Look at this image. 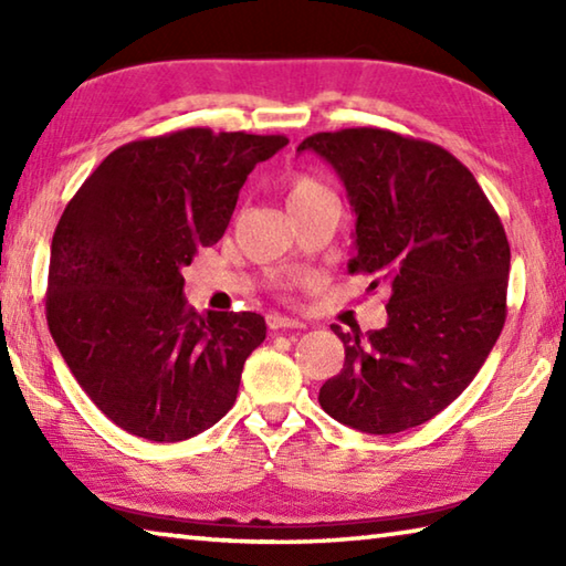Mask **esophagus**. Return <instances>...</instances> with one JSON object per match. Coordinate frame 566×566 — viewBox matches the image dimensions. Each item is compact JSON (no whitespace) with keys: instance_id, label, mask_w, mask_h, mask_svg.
I'll use <instances>...</instances> for the list:
<instances>
[{"instance_id":"1","label":"esophagus","mask_w":566,"mask_h":566,"mask_svg":"<svg viewBox=\"0 0 566 566\" xmlns=\"http://www.w3.org/2000/svg\"><path fill=\"white\" fill-rule=\"evenodd\" d=\"M266 327L272 332H280V329H304L306 324L300 319L284 317V314H266Z\"/></svg>"}]
</instances>
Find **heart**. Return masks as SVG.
Wrapping results in <instances>:
<instances>
[{
    "label": "heart",
    "instance_id": "obj_1",
    "mask_svg": "<svg viewBox=\"0 0 566 566\" xmlns=\"http://www.w3.org/2000/svg\"><path fill=\"white\" fill-rule=\"evenodd\" d=\"M327 187L319 185L314 177H306V175H294L290 181H286V205L292 207H300L312 202V199H317L322 195H327Z\"/></svg>",
    "mask_w": 566,
    "mask_h": 566
}]
</instances>
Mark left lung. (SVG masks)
I'll return each instance as SVG.
<instances>
[{
	"instance_id": "1",
	"label": "left lung",
	"mask_w": 566,
	"mask_h": 566,
	"mask_svg": "<svg viewBox=\"0 0 566 566\" xmlns=\"http://www.w3.org/2000/svg\"><path fill=\"white\" fill-rule=\"evenodd\" d=\"M357 214L349 274L389 286L387 327L332 332L344 367L319 405L367 434L419 427L462 395L506 319L510 242L472 171L447 149L354 127L306 137Z\"/></svg>"
}]
</instances>
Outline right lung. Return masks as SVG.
<instances>
[{
    "instance_id": "1",
    "label": "right lung",
    "mask_w": 566,
    "mask_h": 566,
    "mask_svg": "<svg viewBox=\"0 0 566 566\" xmlns=\"http://www.w3.org/2000/svg\"><path fill=\"white\" fill-rule=\"evenodd\" d=\"M286 142L205 127L129 142L66 205L46 324L74 379L124 432L181 442L232 409L264 317L195 312L181 266L222 239L247 175Z\"/></svg>"
}]
</instances>
